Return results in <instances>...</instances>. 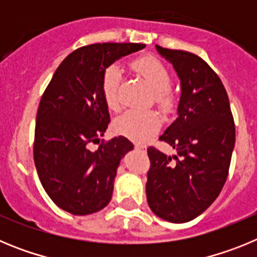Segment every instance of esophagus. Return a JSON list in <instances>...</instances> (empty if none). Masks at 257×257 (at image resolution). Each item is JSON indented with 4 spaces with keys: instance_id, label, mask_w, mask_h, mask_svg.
<instances>
[{
    "instance_id": "1",
    "label": "esophagus",
    "mask_w": 257,
    "mask_h": 257,
    "mask_svg": "<svg viewBox=\"0 0 257 257\" xmlns=\"http://www.w3.org/2000/svg\"><path fill=\"white\" fill-rule=\"evenodd\" d=\"M135 149H139V151H145L147 147L144 144H135Z\"/></svg>"
}]
</instances>
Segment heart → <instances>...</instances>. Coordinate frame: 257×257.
I'll return each instance as SVG.
<instances>
[{
	"mask_svg": "<svg viewBox=\"0 0 257 257\" xmlns=\"http://www.w3.org/2000/svg\"><path fill=\"white\" fill-rule=\"evenodd\" d=\"M133 68L144 77L154 90L156 103L163 109L171 108L174 96L170 90L171 76L162 61L154 56H144L133 61ZM122 72L118 64H110L103 70L101 92L105 104L110 109L118 106V86ZM161 118L154 110L148 109H128L118 115L114 121V131L136 143H144L160 130Z\"/></svg>",
	"mask_w": 257,
	"mask_h": 257,
	"instance_id": "b5f03b06",
	"label": "heart"
}]
</instances>
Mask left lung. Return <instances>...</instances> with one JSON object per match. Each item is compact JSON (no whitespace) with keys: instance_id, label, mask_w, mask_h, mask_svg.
Listing matches in <instances>:
<instances>
[{"instance_id":"8db88e82","label":"left lung","mask_w":257,"mask_h":257,"mask_svg":"<svg viewBox=\"0 0 257 257\" xmlns=\"http://www.w3.org/2000/svg\"><path fill=\"white\" fill-rule=\"evenodd\" d=\"M180 79L178 118L160 140L176 149L171 157L148 148L151 169L147 199L151 210L170 222L196 219L221 192L235 143V126L221 79L203 59L157 45Z\"/></svg>"}]
</instances>
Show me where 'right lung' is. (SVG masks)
<instances>
[{"label": "right lung", "mask_w": 257, "mask_h": 257, "mask_svg": "<svg viewBox=\"0 0 257 257\" xmlns=\"http://www.w3.org/2000/svg\"><path fill=\"white\" fill-rule=\"evenodd\" d=\"M144 47L110 42L79 47L61 61L41 97L33 157L42 187L61 210L90 215L112 198L118 166L134 145L117 136L90 149L110 122L101 76L108 65Z\"/></svg>", "instance_id": "obj_1"}]
</instances>
